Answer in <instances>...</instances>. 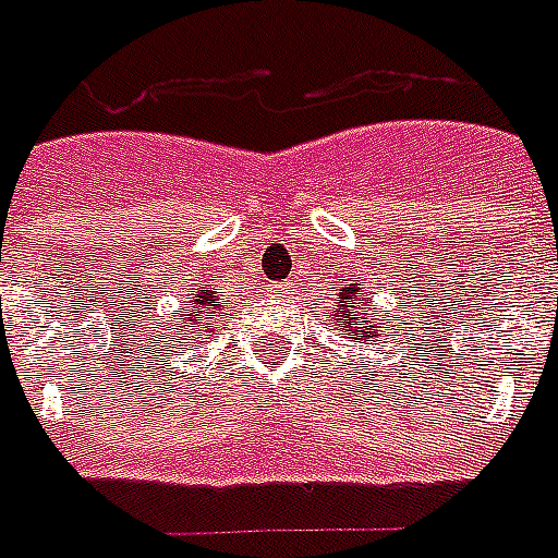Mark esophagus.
I'll return each mask as SVG.
<instances>
[{
    "label": "esophagus",
    "instance_id": "1",
    "mask_svg": "<svg viewBox=\"0 0 558 558\" xmlns=\"http://www.w3.org/2000/svg\"><path fill=\"white\" fill-rule=\"evenodd\" d=\"M287 292H289L287 283H278V287H269L271 298H283V294H287Z\"/></svg>",
    "mask_w": 558,
    "mask_h": 558
}]
</instances>
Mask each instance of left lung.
Wrapping results in <instances>:
<instances>
[{
  "mask_svg": "<svg viewBox=\"0 0 558 558\" xmlns=\"http://www.w3.org/2000/svg\"><path fill=\"white\" fill-rule=\"evenodd\" d=\"M329 317L335 320V329L345 331L354 343H380L383 329L388 331L380 317L372 315V301L366 298L363 283H345L337 298V308H329Z\"/></svg>",
  "mask_w": 558,
  "mask_h": 558,
  "instance_id": "obj_1",
  "label": "left lung"
}]
</instances>
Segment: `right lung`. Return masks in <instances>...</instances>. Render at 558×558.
Masks as SVG:
<instances>
[{"label":"right lung","instance_id":"obj_1","mask_svg":"<svg viewBox=\"0 0 558 558\" xmlns=\"http://www.w3.org/2000/svg\"><path fill=\"white\" fill-rule=\"evenodd\" d=\"M218 308H221L218 294H215L213 289H207V283H201L195 298H192V301H184V315L175 317V320L181 329H184V326H192V335H204V340H207V331H213V317H218L215 315ZM195 325L199 326L198 330L194 329Z\"/></svg>","mask_w":558,"mask_h":558}]
</instances>
